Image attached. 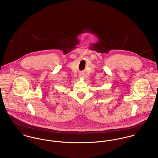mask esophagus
I'll return each instance as SVG.
<instances>
[{"label": "esophagus", "mask_w": 158, "mask_h": 158, "mask_svg": "<svg viewBox=\"0 0 158 158\" xmlns=\"http://www.w3.org/2000/svg\"><path fill=\"white\" fill-rule=\"evenodd\" d=\"M79 77H80V78H85V75H83V74H80V75H79Z\"/></svg>", "instance_id": "1"}]
</instances>
